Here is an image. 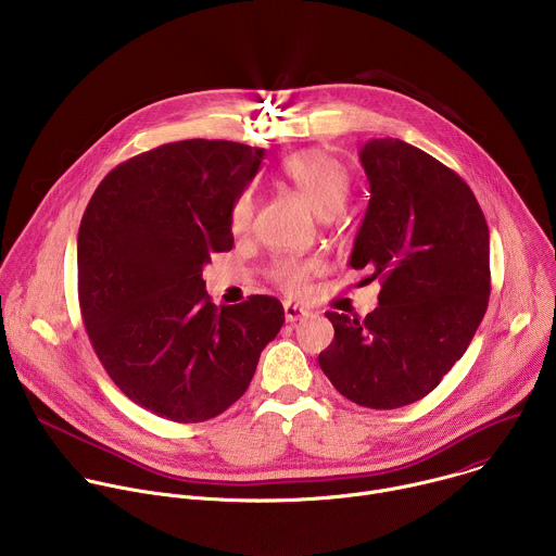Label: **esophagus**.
Returning a JSON list of instances; mask_svg holds the SVG:
<instances>
[{
  "label": "esophagus",
  "instance_id": "34e87169",
  "mask_svg": "<svg viewBox=\"0 0 556 556\" xmlns=\"http://www.w3.org/2000/svg\"><path fill=\"white\" fill-rule=\"evenodd\" d=\"M283 314H286V321L288 324H294V321H301L307 316V309L294 305V303H283Z\"/></svg>",
  "mask_w": 556,
  "mask_h": 556
}]
</instances>
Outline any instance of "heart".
Segmentation results:
<instances>
[{
    "instance_id": "1",
    "label": "heart",
    "mask_w": 556,
    "mask_h": 556,
    "mask_svg": "<svg viewBox=\"0 0 556 556\" xmlns=\"http://www.w3.org/2000/svg\"><path fill=\"white\" fill-rule=\"evenodd\" d=\"M283 180L309 204V208L319 217H332L348 202L352 178L343 163L334 155L321 149H309L296 155H290L281 165ZM255 215V195L251 189L242 191L230 204L228 222L232 232H247ZM314 270V264L307 260L283 257L277 260L270 268V277L277 286L288 292H296L307 275Z\"/></svg>"
}]
</instances>
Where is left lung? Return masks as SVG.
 Here are the masks:
<instances>
[{
	"label": "left lung",
	"instance_id": "left-lung-1",
	"mask_svg": "<svg viewBox=\"0 0 556 556\" xmlns=\"http://www.w3.org/2000/svg\"><path fill=\"white\" fill-rule=\"evenodd\" d=\"M369 204L350 266L380 281L365 319L326 312L319 365L348 401L412 405L462 358L491 296V240L470 187L422 149L374 138L361 149Z\"/></svg>",
	"mask_w": 556,
	"mask_h": 556
}]
</instances>
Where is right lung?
Wrapping results in <instances>:
<instances>
[{"instance_id":"right-lung-1","label":"right lung","mask_w":556,"mask_h":556,"mask_svg":"<svg viewBox=\"0 0 556 556\" xmlns=\"http://www.w3.org/2000/svg\"><path fill=\"white\" fill-rule=\"evenodd\" d=\"M264 149L230 140L161 144L114 167L78 226V305L92 348L136 405L204 422L249 389L283 305L253 294L211 303L202 279L232 249L230 204Z\"/></svg>"}]
</instances>
